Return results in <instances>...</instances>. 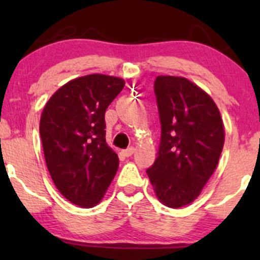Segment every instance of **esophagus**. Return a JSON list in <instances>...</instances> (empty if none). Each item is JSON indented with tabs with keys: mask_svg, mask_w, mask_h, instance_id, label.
<instances>
[{
	"mask_svg": "<svg viewBox=\"0 0 260 260\" xmlns=\"http://www.w3.org/2000/svg\"><path fill=\"white\" fill-rule=\"evenodd\" d=\"M134 151H136V149H134L133 147H131V148L126 149V150H123V151H122V153H123L124 156L129 157V156H132V155L134 154Z\"/></svg>",
	"mask_w": 260,
	"mask_h": 260,
	"instance_id": "1",
	"label": "esophagus"
}]
</instances>
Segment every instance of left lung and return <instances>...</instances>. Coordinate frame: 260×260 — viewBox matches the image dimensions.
<instances>
[{"mask_svg":"<svg viewBox=\"0 0 260 260\" xmlns=\"http://www.w3.org/2000/svg\"><path fill=\"white\" fill-rule=\"evenodd\" d=\"M154 90L161 142L147 174L164 205L182 208L198 198L217 168L225 127L210 95L187 78L157 76Z\"/></svg>","mask_w":260,"mask_h":260,"instance_id":"1","label":"left lung"}]
</instances>
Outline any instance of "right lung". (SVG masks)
Returning a JSON list of instances; mask_svg holds the SVG:
<instances>
[{
    "instance_id": "1",
    "label": "right lung",
    "mask_w": 260,
    "mask_h": 260,
    "mask_svg": "<svg viewBox=\"0 0 260 260\" xmlns=\"http://www.w3.org/2000/svg\"><path fill=\"white\" fill-rule=\"evenodd\" d=\"M124 80L89 74L53 92L40 117L47 170L62 196L92 208L105 196L118 169V156L105 139V111Z\"/></svg>"
}]
</instances>
